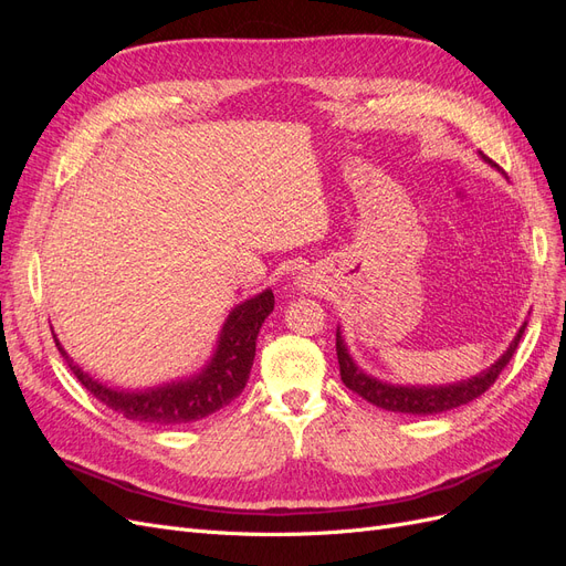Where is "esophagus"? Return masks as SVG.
Returning <instances> with one entry per match:
<instances>
[{
    "instance_id": "obj_1",
    "label": "esophagus",
    "mask_w": 566,
    "mask_h": 566,
    "mask_svg": "<svg viewBox=\"0 0 566 566\" xmlns=\"http://www.w3.org/2000/svg\"><path fill=\"white\" fill-rule=\"evenodd\" d=\"M297 285H300L302 290H312V287H310V281H306V279H300V281H297Z\"/></svg>"
}]
</instances>
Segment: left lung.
I'll return each mask as SVG.
<instances>
[{
	"instance_id": "1",
	"label": "left lung",
	"mask_w": 566,
	"mask_h": 566,
	"mask_svg": "<svg viewBox=\"0 0 566 566\" xmlns=\"http://www.w3.org/2000/svg\"><path fill=\"white\" fill-rule=\"evenodd\" d=\"M491 167L499 169V165L491 163L484 153H479ZM526 321L522 323V328L517 331L515 339L510 342V347L503 352L499 361H493L486 370L479 375H472L468 380L451 382V385H391L380 378H373L364 368H358L354 361V356L347 349V342L342 337L337 328V364H339V378L352 391H356L358 397H364L373 406L391 410V413H408V416H437L443 413V410H453L458 406H465L474 401L482 394L499 380V375L503 368L510 364L512 354L517 352L520 339L524 335Z\"/></svg>"
}]
</instances>
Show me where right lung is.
Returning a JSON list of instances; mask_svg holds the SVG:
<instances>
[{"label": "right lung", "mask_w": 566, "mask_h": 566, "mask_svg": "<svg viewBox=\"0 0 566 566\" xmlns=\"http://www.w3.org/2000/svg\"><path fill=\"white\" fill-rule=\"evenodd\" d=\"M271 312L273 293L269 287L262 290L260 295L235 304L229 312L224 325H221L217 347L208 364L198 373L188 375V378L146 389H119L104 385L80 364H75L73 356H67V352L61 347L59 337L54 339L67 366L75 373V378L87 387L101 403H106L115 413L134 422L175 427L217 413L219 408L229 406L238 394L245 389L254 361L256 335H260L262 323Z\"/></svg>", "instance_id": "right-lung-1"}]
</instances>
